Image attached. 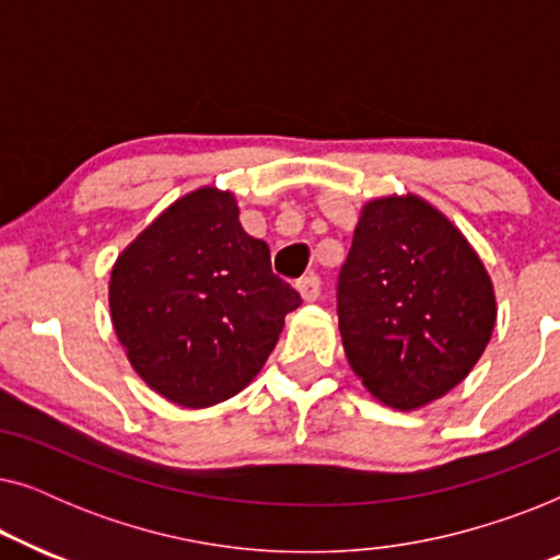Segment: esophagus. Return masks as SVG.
Instances as JSON below:
<instances>
[{"mask_svg": "<svg viewBox=\"0 0 560 560\" xmlns=\"http://www.w3.org/2000/svg\"><path fill=\"white\" fill-rule=\"evenodd\" d=\"M295 290L298 293H301V298L305 303H313V301H318V295H320V278L318 275H305V278H301L295 282Z\"/></svg>", "mask_w": 560, "mask_h": 560, "instance_id": "esophagus-1", "label": "esophagus"}]
</instances>
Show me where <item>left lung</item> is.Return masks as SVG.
I'll return each instance as SVG.
<instances>
[{"mask_svg": "<svg viewBox=\"0 0 560 560\" xmlns=\"http://www.w3.org/2000/svg\"><path fill=\"white\" fill-rule=\"evenodd\" d=\"M347 359L389 408L456 387L494 328V290L462 232L416 196L366 203L336 282Z\"/></svg>", "mask_w": 560, "mask_h": 560, "instance_id": "obj_1", "label": "left lung"}]
</instances>
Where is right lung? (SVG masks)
I'll return each mask as SVG.
<instances>
[{
  "mask_svg": "<svg viewBox=\"0 0 560 560\" xmlns=\"http://www.w3.org/2000/svg\"><path fill=\"white\" fill-rule=\"evenodd\" d=\"M301 295L240 224L232 194L201 188L152 221L112 270L114 331L137 374L183 408L232 397L262 370Z\"/></svg>",
  "mask_w": 560,
  "mask_h": 560,
  "instance_id": "1",
  "label": "right lung"
}]
</instances>
